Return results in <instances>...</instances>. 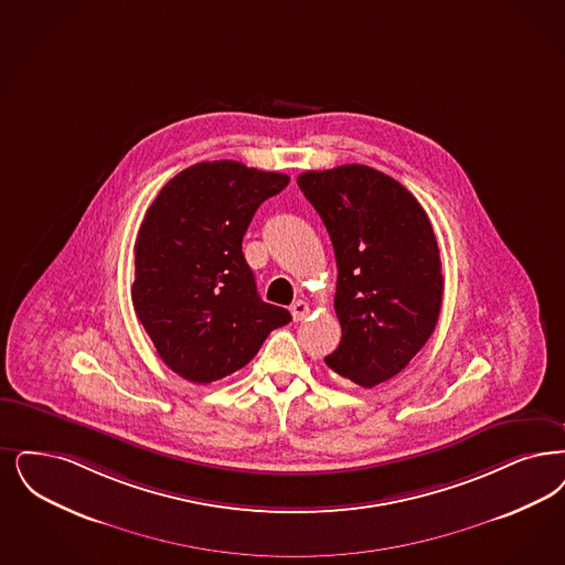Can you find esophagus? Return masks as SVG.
Segmentation results:
<instances>
[{
  "mask_svg": "<svg viewBox=\"0 0 565 565\" xmlns=\"http://www.w3.org/2000/svg\"><path fill=\"white\" fill-rule=\"evenodd\" d=\"M309 305L305 302V300H296L292 305V317L294 321H302V319H307V316H309Z\"/></svg>",
  "mask_w": 565,
  "mask_h": 565,
  "instance_id": "34e87169",
  "label": "esophagus"
}]
</instances>
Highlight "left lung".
<instances>
[{
	"mask_svg": "<svg viewBox=\"0 0 565 565\" xmlns=\"http://www.w3.org/2000/svg\"><path fill=\"white\" fill-rule=\"evenodd\" d=\"M298 186L339 267L342 339L326 363L372 388L399 374L437 326L444 275L429 216L404 184L360 163L302 172Z\"/></svg>",
	"mask_w": 565,
	"mask_h": 565,
	"instance_id": "8db88e82",
	"label": "left lung"
}]
</instances>
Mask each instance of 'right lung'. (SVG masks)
Here are the masks:
<instances>
[{
  "label": "right lung",
  "instance_id": "1",
  "mask_svg": "<svg viewBox=\"0 0 565 565\" xmlns=\"http://www.w3.org/2000/svg\"><path fill=\"white\" fill-rule=\"evenodd\" d=\"M290 177L202 161L149 205L135 244L132 305L163 363L191 383L237 372L292 316L256 292L242 239L258 205Z\"/></svg>",
  "mask_w": 565,
  "mask_h": 565
}]
</instances>
